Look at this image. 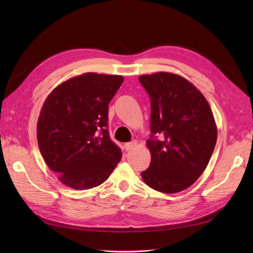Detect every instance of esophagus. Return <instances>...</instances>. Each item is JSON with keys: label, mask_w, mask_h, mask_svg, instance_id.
Here are the masks:
<instances>
[{"label": "esophagus", "mask_w": 253, "mask_h": 253, "mask_svg": "<svg viewBox=\"0 0 253 253\" xmlns=\"http://www.w3.org/2000/svg\"><path fill=\"white\" fill-rule=\"evenodd\" d=\"M136 144H137V142H136V141L126 142V143L125 144V149H126V152H128V151L133 150V149L136 147Z\"/></svg>", "instance_id": "obj_1"}]
</instances>
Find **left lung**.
Listing matches in <instances>:
<instances>
[{"mask_svg": "<svg viewBox=\"0 0 253 253\" xmlns=\"http://www.w3.org/2000/svg\"><path fill=\"white\" fill-rule=\"evenodd\" d=\"M138 79L151 98V164L141 177L159 192H180L209 164L217 139L213 113L201 91L179 75L158 72Z\"/></svg>", "mask_w": 253, "mask_h": 253, "instance_id": "left-lung-1", "label": "left lung"}]
</instances>
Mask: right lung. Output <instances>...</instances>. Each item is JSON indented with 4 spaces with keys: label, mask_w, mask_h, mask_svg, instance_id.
I'll list each match as a JSON object with an SVG mask.
<instances>
[{
    "label": "right lung",
    "mask_w": 253,
    "mask_h": 253,
    "mask_svg": "<svg viewBox=\"0 0 253 253\" xmlns=\"http://www.w3.org/2000/svg\"><path fill=\"white\" fill-rule=\"evenodd\" d=\"M124 82L118 75L85 73L62 82L44 101L37 125L41 154L63 185L98 187L122 153L109 136V103Z\"/></svg>",
    "instance_id": "1"
}]
</instances>
